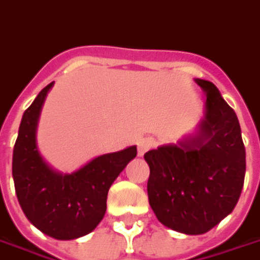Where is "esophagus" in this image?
Returning a JSON list of instances; mask_svg holds the SVG:
<instances>
[{"instance_id":"34e87169","label":"esophagus","mask_w":260,"mask_h":260,"mask_svg":"<svg viewBox=\"0 0 260 260\" xmlns=\"http://www.w3.org/2000/svg\"><path fill=\"white\" fill-rule=\"evenodd\" d=\"M154 144L155 143H154L153 139H141L137 143V153H139V155H144L150 148L154 147Z\"/></svg>"}]
</instances>
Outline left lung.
I'll list each match as a JSON object with an SVG mask.
<instances>
[{
  "instance_id": "obj_1",
  "label": "left lung",
  "mask_w": 260,
  "mask_h": 260,
  "mask_svg": "<svg viewBox=\"0 0 260 260\" xmlns=\"http://www.w3.org/2000/svg\"><path fill=\"white\" fill-rule=\"evenodd\" d=\"M207 93L205 119L192 139L144 154L150 166L148 202L162 225L201 235L229 215L241 197L246 154L234 109L212 82L195 79Z\"/></svg>"
}]
</instances>
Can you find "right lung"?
Here are the masks:
<instances>
[{"label":"right lung","instance_id":"right-lung-1","mask_svg":"<svg viewBox=\"0 0 260 260\" xmlns=\"http://www.w3.org/2000/svg\"><path fill=\"white\" fill-rule=\"evenodd\" d=\"M52 85L45 86L22 116L12 154V177L29 222L48 236L68 241L87 235L99 225L106 212L109 188L136 157L137 148L103 154L72 174L53 171L35 143L38 117Z\"/></svg>","mask_w":260,"mask_h":260}]
</instances>
